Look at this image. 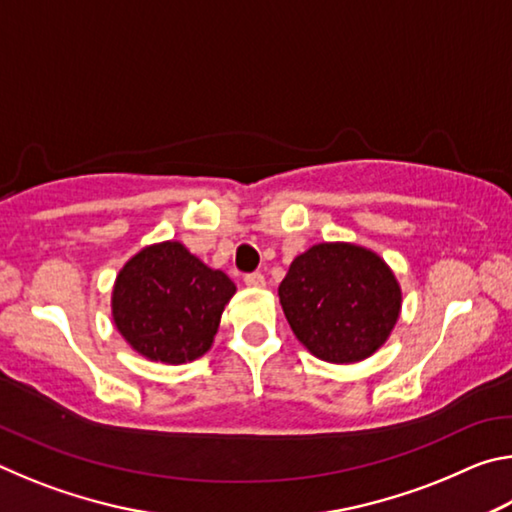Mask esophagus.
<instances>
[{
    "label": "esophagus",
    "instance_id": "34e87169",
    "mask_svg": "<svg viewBox=\"0 0 512 512\" xmlns=\"http://www.w3.org/2000/svg\"><path fill=\"white\" fill-rule=\"evenodd\" d=\"M244 282H246V287H250V289H262L264 284H266V277L262 275V273H248V275H244Z\"/></svg>",
    "mask_w": 512,
    "mask_h": 512
}]
</instances>
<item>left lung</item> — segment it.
<instances>
[{"instance_id": "obj_1", "label": "left lung", "mask_w": 512, "mask_h": 512, "mask_svg": "<svg viewBox=\"0 0 512 512\" xmlns=\"http://www.w3.org/2000/svg\"><path fill=\"white\" fill-rule=\"evenodd\" d=\"M277 293L298 341L329 363H354L377 352L402 309L391 268L354 244L311 246L293 259Z\"/></svg>"}]
</instances>
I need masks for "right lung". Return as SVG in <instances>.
Returning a JSON list of instances; mask_svg holds the SVG:
<instances>
[{
    "label": "right lung",
    "mask_w": 512,
    "mask_h": 512,
    "mask_svg": "<svg viewBox=\"0 0 512 512\" xmlns=\"http://www.w3.org/2000/svg\"><path fill=\"white\" fill-rule=\"evenodd\" d=\"M235 282L178 241L146 246L121 268L112 289L119 334L142 357L187 363L210 350Z\"/></svg>",
    "instance_id": "1"
}]
</instances>
